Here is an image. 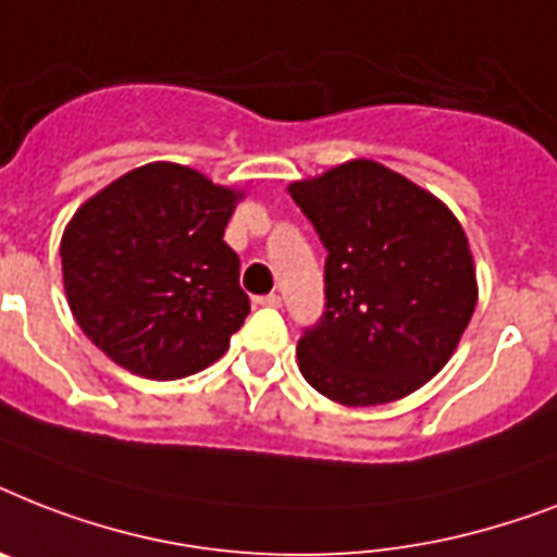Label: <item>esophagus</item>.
Here are the masks:
<instances>
[{
  "label": "esophagus",
  "mask_w": 557,
  "mask_h": 557,
  "mask_svg": "<svg viewBox=\"0 0 557 557\" xmlns=\"http://www.w3.org/2000/svg\"><path fill=\"white\" fill-rule=\"evenodd\" d=\"M253 304H257V306H271V309H277V306H280V295H262V297H253Z\"/></svg>",
  "instance_id": "34e87169"
}]
</instances>
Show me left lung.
Masks as SVG:
<instances>
[{"mask_svg": "<svg viewBox=\"0 0 557 557\" xmlns=\"http://www.w3.org/2000/svg\"><path fill=\"white\" fill-rule=\"evenodd\" d=\"M288 193L330 251L326 312L297 344L304 379L347 407L410 396L448 364L474 314V257L459 219L370 159Z\"/></svg>", "mask_w": 557, "mask_h": 557, "instance_id": "left-lung-1", "label": "left lung"}]
</instances>
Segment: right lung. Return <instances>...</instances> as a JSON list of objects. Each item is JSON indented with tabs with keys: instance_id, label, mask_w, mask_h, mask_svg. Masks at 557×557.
Returning <instances> with one entry per match:
<instances>
[{
	"instance_id": "add662e5",
	"label": "right lung",
	"mask_w": 557,
	"mask_h": 557,
	"mask_svg": "<svg viewBox=\"0 0 557 557\" xmlns=\"http://www.w3.org/2000/svg\"><path fill=\"white\" fill-rule=\"evenodd\" d=\"M245 193L152 161L74 210L60 239L65 300L117 367L170 381L225 356L251 312L222 239Z\"/></svg>"
}]
</instances>
